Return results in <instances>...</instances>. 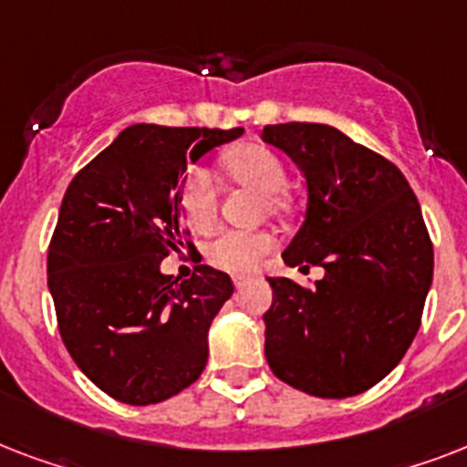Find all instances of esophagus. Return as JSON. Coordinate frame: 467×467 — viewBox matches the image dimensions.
<instances>
[{
  "instance_id": "34e87169",
  "label": "esophagus",
  "mask_w": 467,
  "mask_h": 467,
  "mask_svg": "<svg viewBox=\"0 0 467 467\" xmlns=\"http://www.w3.org/2000/svg\"><path fill=\"white\" fill-rule=\"evenodd\" d=\"M247 281H249V276H242V274H234V276H233L234 288H242V285L247 284Z\"/></svg>"
}]
</instances>
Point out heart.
Listing matches in <instances>:
<instances>
[{
	"instance_id": "1",
	"label": "heart",
	"mask_w": 467,
	"mask_h": 467,
	"mask_svg": "<svg viewBox=\"0 0 467 467\" xmlns=\"http://www.w3.org/2000/svg\"><path fill=\"white\" fill-rule=\"evenodd\" d=\"M227 171L244 183H252L254 189L271 196V205L278 208L288 174L284 161L276 152H271L264 145H242L225 157ZM179 205L186 223L193 230H208L218 218V183L208 167H193L183 179ZM276 247V240L264 230H220L208 244H205V259L215 269L244 274L259 266L264 256Z\"/></svg>"
}]
</instances>
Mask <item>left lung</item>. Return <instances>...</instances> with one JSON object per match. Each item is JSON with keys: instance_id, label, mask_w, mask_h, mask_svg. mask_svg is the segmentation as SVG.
I'll return each mask as SVG.
<instances>
[{"instance_id": "left-lung-1", "label": "left lung", "mask_w": 467, "mask_h": 467, "mask_svg": "<svg viewBox=\"0 0 467 467\" xmlns=\"http://www.w3.org/2000/svg\"><path fill=\"white\" fill-rule=\"evenodd\" d=\"M264 142L306 176V223L288 266H322L300 285L269 278L264 354L274 376L315 398H351L390 373L420 329L434 247L420 201L390 160L322 123L266 126Z\"/></svg>"}]
</instances>
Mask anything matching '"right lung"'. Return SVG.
<instances>
[{
	"label": "right lung",
	"mask_w": 467,
	"mask_h": 467,
	"mask_svg": "<svg viewBox=\"0 0 467 467\" xmlns=\"http://www.w3.org/2000/svg\"><path fill=\"white\" fill-rule=\"evenodd\" d=\"M242 128H126L77 171L47 247V288L69 356L126 405H155L196 383L208 327L230 296L227 274L198 264L186 281L160 271L191 247L179 213L186 161Z\"/></svg>",
	"instance_id": "add662e5"
}]
</instances>
